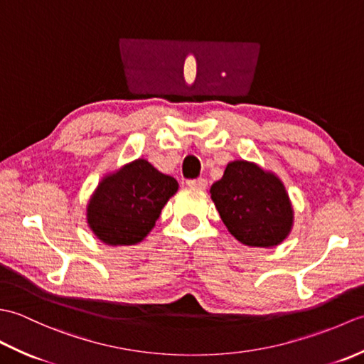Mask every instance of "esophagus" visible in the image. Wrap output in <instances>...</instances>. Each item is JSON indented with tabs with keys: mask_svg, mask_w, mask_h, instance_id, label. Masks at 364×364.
Segmentation results:
<instances>
[{
	"mask_svg": "<svg viewBox=\"0 0 364 364\" xmlns=\"http://www.w3.org/2000/svg\"><path fill=\"white\" fill-rule=\"evenodd\" d=\"M188 186H189V188H192V189L203 191V189H206L208 183H206L205 178H197V180H191V181H188Z\"/></svg>",
	"mask_w": 364,
	"mask_h": 364,
	"instance_id": "obj_1",
	"label": "esophagus"
}]
</instances>
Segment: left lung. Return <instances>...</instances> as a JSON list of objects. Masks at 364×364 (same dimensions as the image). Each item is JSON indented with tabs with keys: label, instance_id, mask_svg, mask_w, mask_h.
<instances>
[{
	"label": "left lung",
	"instance_id": "8db88e82",
	"mask_svg": "<svg viewBox=\"0 0 364 364\" xmlns=\"http://www.w3.org/2000/svg\"><path fill=\"white\" fill-rule=\"evenodd\" d=\"M222 222L239 242L275 247L289 236L294 208L283 181L257 162L236 159L211 189Z\"/></svg>",
	"mask_w": 364,
	"mask_h": 364
}]
</instances>
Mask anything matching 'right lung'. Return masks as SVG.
<instances>
[{
    "label": "right lung",
    "mask_w": 364,
    "mask_h": 364,
    "mask_svg": "<svg viewBox=\"0 0 364 364\" xmlns=\"http://www.w3.org/2000/svg\"><path fill=\"white\" fill-rule=\"evenodd\" d=\"M176 191L173 176L137 158L102 178L86 205V222L106 245L139 244Z\"/></svg>",
    "instance_id": "right-lung-1"
}]
</instances>
